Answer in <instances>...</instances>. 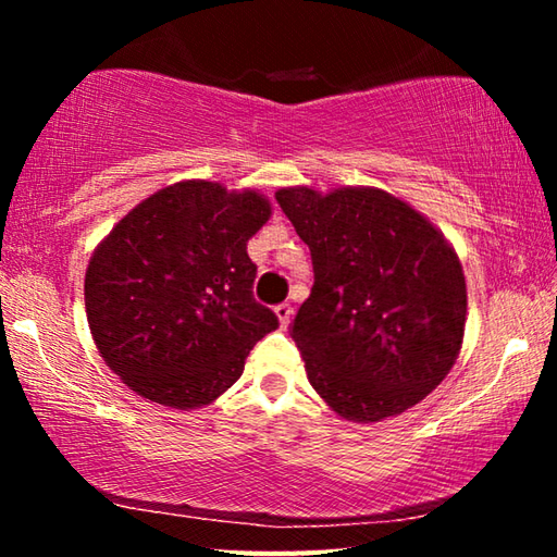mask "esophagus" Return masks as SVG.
<instances>
[{"label":"esophagus","mask_w":557,"mask_h":557,"mask_svg":"<svg viewBox=\"0 0 557 557\" xmlns=\"http://www.w3.org/2000/svg\"><path fill=\"white\" fill-rule=\"evenodd\" d=\"M275 312H277L280 324H282V326H287V324H289V319H292V307L287 305V301H285V305H277V307H275Z\"/></svg>","instance_id":"esophagus-1"}]
</instances>
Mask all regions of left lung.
<instances>
[{
  "label": "left lung",
  "mask_w": 557,
  "mask_h": 557,
  "mask_svg": "<svg viewBox=\"0 0 557 557\" xmlns=\"http://www.w3.org/2000/svg\"><path fill=\"white\" fill-rule=\"evenodd\" d=\"M312 252L314 287L292 322L314 391L346 420L418 405L455 366L467 319L461 265L422 215L381 188H280Z\"/></svg>",
  "instance_id": "8db88e82"
}]
</instances>
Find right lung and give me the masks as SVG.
Returning a JSON list of instances; mask_svg holds the SVG:
<instances>
[{"mask_svg":"<svg viewBox=\"0 0 557 557\" xmlns=\"http://www.w3.org/2000/svg\"><path fill=\"white\" fill-rule=\"evenodd\" d=\"M270 219L256 191L182 182L122 219L86 272L90 334L132 391L199 408L240 379L245 356L280 326L252 297L248 240Z\"/></svg>","mask_w":557,"mask_h":557,"instance_id":"1","label":"right lung"}]
</instances>
